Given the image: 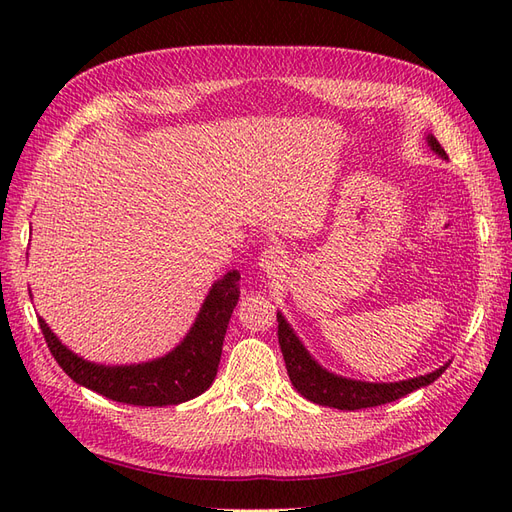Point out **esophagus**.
<instances>
[{
	"mask_svg": "<svg viewBox=\"0 0 512 512\" xmlns=\"http://www.w3.org/2000/svg\"><path fill=\"white\" fill-rule=\"evenodd\" d=\"M286 262H288V254L282 245H267L265 252H262L258 258L260 269L269 275H275L282 269H286Z\"/></svg>",
	"mask_w": 512,
	"mask_h": 512,
	"instance_id": "34e87169",
	"label": "esophagus"
}]
</instances>
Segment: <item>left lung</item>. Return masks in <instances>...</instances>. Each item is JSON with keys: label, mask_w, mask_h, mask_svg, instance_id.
<instances>
[{"label": "left lung", "mask_w": 512, "mask_h": 512, "mask_svg": "<svg viewBox=\"0 0 512 512\" xmlns=\"http://www.w3.org/2000/svg\"><path fill=\"white\" fill-rule=\"evenodd\" d=\"M427 143L433 151L438 153V156L446 158V151L431 134L427 136ZM277 339H280V348H282L288 376L294 389L318 406H329L337 410H361V408L391 404V401L406 397L408 393L421 389V386H427L433 380H438L442 376V371L448 367L444 365L436 371H431L427 376L399 380V382L350 380L322 369L312 356H309V352L299 342V337L294 335L290 324L280 312H277Z\"/></svg>", "instance_id": "left-lung-1"}]
</instances>
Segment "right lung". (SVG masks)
<instances>
[{"label": "right lung", "instance_id": "obj_1", "mask_svg": "<svg viewBox=\"0 0 512 512\" xmlns=\"http://www.w3.org/2000/svg\"><path fill=\"white\" fill-rule=\"evenodd\" d=\"M239 271L215 282L183 342L162 359L138 365H96L59 342L42 318V335L59 367L76 382L119 404L177 406L205 393L215 380L232 309L239 301Z\"/></svg>", "mask_w": 512, "mask_h": 512}]
</instances>
